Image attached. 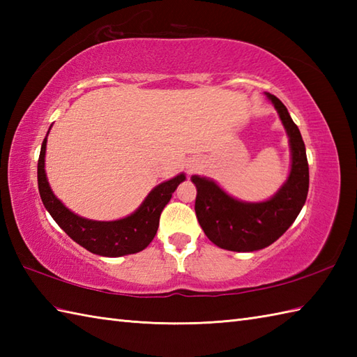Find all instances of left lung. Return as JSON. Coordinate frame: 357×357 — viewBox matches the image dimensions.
Returning a JSON list of instances; mask_svg holds the SVG:
<instances>
[{
	"instance_id": "8db88e82",
	"label": "left lung",
	"mask_w": 357,
	"mask_h": 357,
	"mask_svg": "<svg viewBox=\"0 0 357 357\" xmlns=\"http://www.w3.org/2000/svg\"><path fill=\"white\" fill-rule=\"evenodd\" d=\"M288 135L291 169L287 181L270 199L244 202L227 195L215 181L193 174L196 185L195 211L207 238L230 252H256L268 247L288 230L308 195V161L305 144L285 105L267 93Z\"/></svg>"
}]
</instances>
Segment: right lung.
<instances>
[{
    "instance_id": "add662e5",
    "label": "right lung",
    "mask_w": 357,
    "mask_h": 357,
    "mask_svg": "<svg viewBox=\"0 0 357 357\" xmlns=\"http://www.w3.org/2000/svg\"><path fill=\"white\" fill-rule=\"evenodd\" d=\"M45 144L47 138L43 141L38 159V190L45 210L77 244L93 255L118 257L138 253L153 241L161 211L169 204L176 187L185 181L184 173L156 185L130 216L118 221H93L75 215L53 195L44 170Z\"/></svg>"
}]
</instances>
